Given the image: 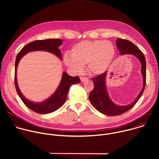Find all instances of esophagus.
<instances>
[{"label": "esophagus", "instance_id": "1", "mask_svg": "<svg viewBox=\"0 0 159 159\" xmlns=\"http://www.w3.org/2000/svg\"><path fill=\"white\" fill-rule=\"evenodd\" d=\"M87 80V77H80V80L82 82H83L84 81Z\"/></svg>", "mask_w": 159, "mask_h": 159}]
</instances>
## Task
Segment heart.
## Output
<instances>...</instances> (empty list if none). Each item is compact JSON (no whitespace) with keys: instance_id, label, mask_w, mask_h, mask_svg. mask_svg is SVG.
Segmentation results:
<instances>
[{"instance_id":"obj_1","label":"heart","mask_w":159,"mask_h":159,"mask_svg":"<svg viewBox=\"0 0 159 159\" xmlns=\"http://www.w3.org/2000/svg\"><path fill=\"white\" fill-rule=\"evenodd\" d=\"M116 50L109 41H82L72 48L71 56L65 55V65L75 72H81L83 65H87L89 72L94 75L106 72L115 58Z\"/></svg>"}]
</instances>
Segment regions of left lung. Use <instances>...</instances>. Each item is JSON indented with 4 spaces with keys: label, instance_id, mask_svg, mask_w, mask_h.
Wrapping results in <instances>:
<instances>
[{
    "label": "left lung",
    "instance_id": "obj_1",
    "mask_svg": "<svg viewBox=\"0 0 159 159\" xmlns=\"http://www.w3.org/2000/svg\"><path fill=\"white\" fill-rule=\"evenodd\" d=\"M120 55L130 54L137 57L141 63V73L143 77V87L135 100L126 106H120L115 104L110 99L106 88V78L107 72L93 78L94 87L89 94V100L91 104L102 114L107 116L120 115L131 109L142 96L146 84V60L143 53L131 41L118 38L116 42Z\"/></svg>",
    "mask_w": 159,
    "mask_h": 159
}]
</instances>
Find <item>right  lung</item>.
<instances>
[{
    "instance_id": "add662e5",
    "label": "right lung",
    "mask_w": 159,
    "mask_h": 159,
    "mask_svg": "<svg viewBox=\"0 0 159 159\" xmlns=\"http://www.w3.org/2000/svg\"><path fill=\"white\" fill-rule=\"evenodd\" d=\"M60 39H48L44 40H36L30 43L22 48L17 55L15 63V86L17 93L25 104L32 111L39 114H49L61 107L65 103L69 93L70 87L75 84L80 82L79 76L71 77L66 72H63L61 82L55 92L47 99L40 102H34L26 99L19 88L17 81V68L20 60L26 53L34 51H44L54 54L62 60L61 51L59 49L62 44Z\"/></svg>"
}]
</instances>
